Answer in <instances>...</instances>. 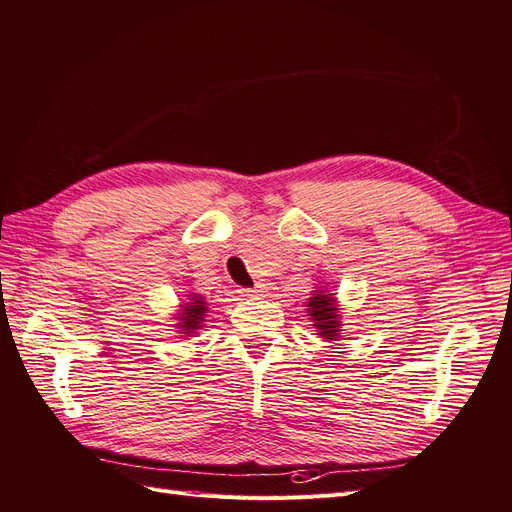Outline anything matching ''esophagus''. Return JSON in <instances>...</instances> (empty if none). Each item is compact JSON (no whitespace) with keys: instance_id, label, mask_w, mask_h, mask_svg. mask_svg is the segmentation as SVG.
<instances>
[{"instance_id":"34e87169","label":"esophagus","mask_w":512,"mask_h":512,"mask_svg":"<svg viewBox=\"0 0 512 512\" xmlns=\"http://www.w3.org/2000/svg\"><path fill=\"white\" fill-rule=\"evenodd\" d=\"M242 296H246V298H253V296H257L261 290H257V287H242V290H238Z\"/></svg>"}]
</instances>
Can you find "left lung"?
Instances as JSON below:
<instances>
[{
	"instance_id": "obj_1",
	"label": "left lung",
	"mask_w": 512,
	"mask_h": 512,
	"mask_svg": "<svg viewBox=\"0 0 512 512\" xmlns=\"http://www.w3.org/2000/svg\"><path fill=\"white\" fill-rule=\"evenodd\" d=\"M307 313L313 320V326L318 329V335L324 339L339 337V311L335 305V296L326 290H316L307 303Z\"/></svg>"
}]
</instances>
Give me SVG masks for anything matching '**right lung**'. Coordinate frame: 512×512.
Listing matches in <instances>:
<instances>
[{
	"instance_id": "right-lung-1",
	"label": "right lung",
	"mask_w": 512,
	"mask_h": 512,
	"mask_svg": "<svg viewBox=\"0 0 512 512\" xmlns=\"http://www.w3.org/2000/svg\"><path fill=\"white\" fill-rule=\"evenodd\" d=\"M205 313H207V303L203 300V296L192 294L190 303H183V307H181L177 329H181L183 335L190 337L194 331L201 329V324L205 320Z\"/></svg>"
}]
</instances>
